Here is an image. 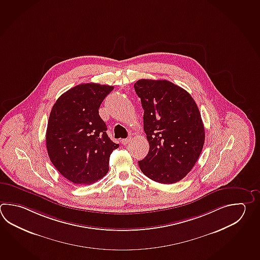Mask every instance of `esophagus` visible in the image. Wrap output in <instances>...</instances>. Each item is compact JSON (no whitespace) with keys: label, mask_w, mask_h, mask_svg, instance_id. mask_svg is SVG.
<instances>
[{"label":"esophagus","mask_w":260,"mask_h":260,"mask_svg":"<svg viewBox=\"0 0 260 260\" xmlns=\"http://www.w3.org/2000/svg\"><path fill=\"white\" fill-rule=\"evenodd\" d=\"M131 140H132L131 138L122 139L121 143H123V144H127V143L131 142Z\"/></svg>","instance_id":"34e87169"}]
</instances>
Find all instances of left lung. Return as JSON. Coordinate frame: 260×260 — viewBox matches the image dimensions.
I'll return each instance as SVG.
<instances>
[{"mask_svg": "<svg viewBox=\"0 0 260 260\" xmlns=\"http://www.w3.org/2000/svg\"><path fill=\"white\" fill-rule=\"evenodd\" d=\"M134 89L144 110L143 129L150 146L139 167L159 183L180 181L196 165L205 143L197 105L189 92L168 80H139Z\"/></svg>", "mask_w": 260, "mask_h": 260, "instance_id": "8db88e82", "label": "left lung"}]
</instances>
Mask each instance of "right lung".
<instances>
[{
    "mask_svg": "<svg viewBox=\"0 0 260 260\" xmlns=\"http://www.w3.org/2000/svg\"><path fill=\"white\" fill-rule=\"evenodd\" d=\"M113 86L83 83L66 91L53 105L48 120L46 147L55 169L75 184L101 180L109 157L119 144L106 134L99 116L102 102Z\"/></svg>",
    "mask_w": 260,
    "mask_h": 260,
    "instance_id": "obj_1",
    "label": "right lung"
}]
</instances>
